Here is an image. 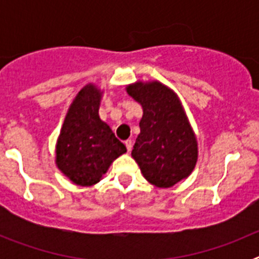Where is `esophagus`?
<instances>
[{
    "mask_svg": "<svg viewBox=\"0 0 259 259\" xmlns=\"http://www.w3.org/2000/svg\"><path fill=\"white\" fill-rule=\"evenodd\" d=\"M124 145H125V148H127L128 152H131V150H132V140L124 141Z\"/></svg>",
    "mask_w": 259,
    "mask_h": 259,
    "instance_id": "obj_1",
    "label": "esophagus"
}]
</instances>
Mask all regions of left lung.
Returning <instances> with one entry per match:
<instances>
[{"mask_svg":"<svg viewBox=\"0 0 259 259\" xmlns=\"http://www.w3.org/2000/svg\"><path fill=\"white\" fill-rule=\"evenodd\" d=\"M125 91L143 107L131 155L144 178L158 188L187 179L197 163L198 143L179 96L158 80H137Z\"/></svg>","mask_w":259,"mask_h":259,"instance_id":"8db88e82","label":"left lung"}]
</instances>
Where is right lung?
<instances>
[{"label":"right lung","mask_w":259,"mask_h":259,"mask_svg":"<svg viewBox=\"0 0 259 259\" xmlns=\"http://www.w3.org/2000/svg\"><path fill=\"white\" fill-rule=\"evenodd\" d=\"M104 89L88 83L71 102L56 144V166L80 187H92L127 152L98 110Z\"/></svg>","instance_id":"right-lung-1"}]
</instances>
